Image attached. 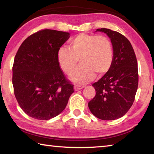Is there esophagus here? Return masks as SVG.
<instances>
[{
    "mask_svg": "<svg viewBox=\"0 0 154 154\" xmlns=\"http://www.w3.org/2000/svg\"><path fill=\"white\" fill-rule=\"evenodd\" d=\"M84 87L83 86H80V85H75L74 87V89L75 91H78V90H80V89H83Z\"/></svg>",
    "mask_w": 154,
    "mask_h": 154,
    "instance_id": "obj_1",
    "label": "esophagus"
}]
</instances>
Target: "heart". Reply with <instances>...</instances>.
<instances>
[{"instance_id": "obj_1", "label": "heart", "mask_w": 154, "mask_h": 154, "mask_svg": "<svg viewBox=\"0 0 154 154\" xmlns=\"http://www.w3.org/2000/svg\"><path fill=\"white\" fill-rule=\"evenodd\" d=\"M69 48L58 50L57 60L64 72L70 75L76 68L79 58L81 66L70 77L78 84L91 82L95 74H105L112 65V45L104 35L79 33L69 42Z\"/></svg>"}]
</instances>
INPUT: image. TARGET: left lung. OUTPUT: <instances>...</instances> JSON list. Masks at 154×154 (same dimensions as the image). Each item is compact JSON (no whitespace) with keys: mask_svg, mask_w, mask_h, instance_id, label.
I'll list each match as a JSON object with an SVG mask.
<instances>
[{"mask_svg":"<svg viewBox=\"0 0 154 154\" xmlns=\"http://www.w3.org/2000/svg\"><path fill=\"white\" fill-rule=\"evenodd\" d=\"M110 38L113 62L110 70L92 86L96 96L88 103L91 112L104 121L123 116L133 105L138 88V67L133 46L128 39L110 29H97Z\"/></svg>","mask_w":154,"mask_h":154,"instance_id":"1","label":"left lung"}]
</instances>
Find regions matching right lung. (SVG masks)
<instances>
[{"mask_svg": "<svg viewBox=\"0 0 154 154\" xmlns=\"http://www.w3.org/2000/svg\"><path fill=\"white\" fill-rule=\"evenodd\" d=\"M69 33L44 29L25 40L13 66L14 94L27 115L49 120L60 114L74 92L57 60V52Z\"/></svg>", "mask_w": 154, "mask_h": 154, "instance_id": "right-lung-1", "label": "right lung"}]
</instances>
